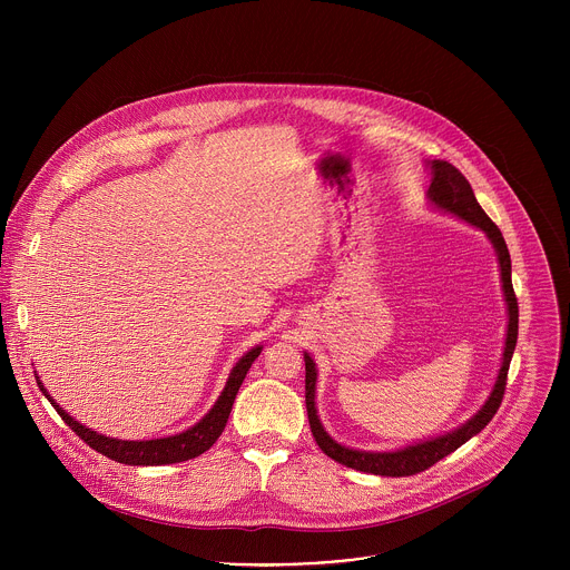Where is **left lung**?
Returning a JSON list of instances; mask_svg holds the SVG:
<instances>
[{"label": "left lung", "instance_id": "obj_1", "mask_svg": "<svg viewBox=\"0 0 570 570\" xmlns=\"http://www.w3.org/2000/svg\"><path fill=\"white\" fill-rule=\"evenodd\" d=\"M426 167L431 171V187L426 191L429 205L438 212L451 214V216L478 227L480 232H484V236L490 238L492 248L497 253L499 271H501V288H503V299H505V308H508L503 358H501V370H499V376H497V383H494L490 396L484 399V403L475 411V415H471L462 426H458L444 435L422 440V442L401 446L394 451H361V449H350V446L336 442L327 433V429L322 426V422L317 417V405H315L317 367H315V361L308 356V352H304L306 413H308L311 433H313L317 446L332 460H336L350 469L374 473V475L399 478V475L420 473V471L433 466L435 462H440L442 458H446L449 453H453L455 449H460L466 440H471L487 424H490L499 411L503 394H505L508 370H510V361H512V354L517 347V336H519V304H517V295L512 288V262H510V253H508L501 229L492 223L490 216L482 212V207L478 205V200L473 196L471 185L453 165H449V161H444V159H429Z\"/></svg>", "mask_w": 570, "mask_h": 570}]
</instances>
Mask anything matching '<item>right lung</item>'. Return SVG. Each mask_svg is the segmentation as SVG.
I'll use <instances>...</instances> for the list:
<instances>
[{
    "label": "right lung",
    "mask_w": 570,
    "mask_h": 570,
    "mask_svg": "<svg viewBox=\"0 0 570 570\" xmlns=\"http://www.w3.org/2000/svg\"><path fill=\"white\" fill-rule=\"evenodd\" d=\"M262 345H255L250 352L243 354L236 365L232 367L225 387L220 392V396L216 399V403L207 411V415L196 422L191 429L176 433V435H167V438H157V440H117V438H108L104 433H97L88 426H83L80 422H76L69 413H65L60 405L53 401V396L47 392V387L42 385L40 376L36 374L38 387L42 390V394L51 401L53 409L58 411V415L65 420V424L83 440L86 444H90L95 451L104 453L106 458L121 462V464H130V466H157V464H176V462H185L191 458H198L200 453H205L223 433L227 417L232 413V403L236 399V392L246 379L250 365L255 363V358L262 354Z\"/></svg>",
    "instance_id": "1"
}]
</instances>
